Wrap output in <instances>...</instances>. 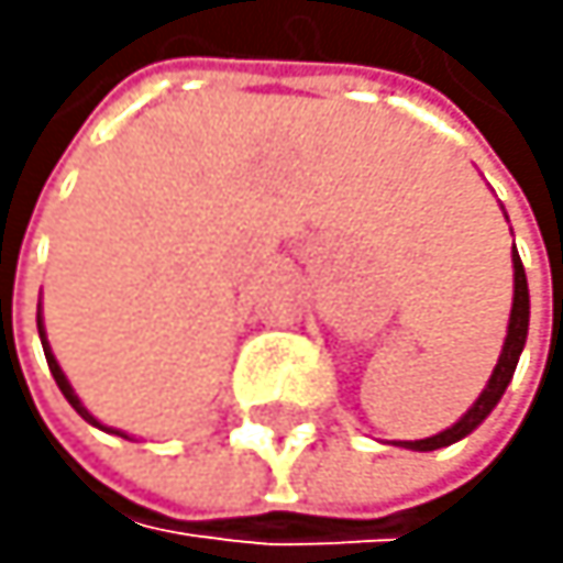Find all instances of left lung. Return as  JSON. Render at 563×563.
<instances>
[{
    "label": "left lung",
    "mask_w": 563,
    "mask_h": 563,
    "mask_svg": "<svg viewBox=\"0 0 563 563\" xmlns=\"http://www.w3.org/2000/svg\"><path fill=\"white\" fill-rule=\"evenodd\" d=\"M527 323H530V294H527V273H523V263L517 256V246H514V307H510V328H507V341H504V354L496 361L493 375L483 388V395L473 401L470 412L439 435H429V439H416V442H395V445H405V449H419V452H432V449H442V445H452L460 442L463 435H470L493 408L496 401L504 398L514 372H517V361H520V351L527 344Z\"/></svg>",
    "instance_id": "1"
}]
</instances>
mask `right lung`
I'll list each match as a JSON object with an SVG mask.
<instances>
[{
  "label": "right lung",
  "mask_w": 563,
  "mask_h": 563,
  "mask_svg": "<svg viewBox=\"0 0 563 563\" xmlns=\"http://www.w3.org/2000/svg\"><path fill=\"white\" fill-rule=\"evenodd\" d=\"M36 323H40V341H43V351H46V364H49V375L56 378V385H59L63 398H67V401H70V405L77 408V412H80V416H84V419L90 422V426H97V429H103V432H114V435L128 439V435H124V432H118V429H107V426H100V422H97V419H93V416L87 412V408H84V401H80V398L74 395V388H70L67 375H63V372H59V364H56V357H53V351H49V344H46V334H43V320H40V317H36Z\"/></svg>",
  "instance_id": "1"
}]
</instances>
